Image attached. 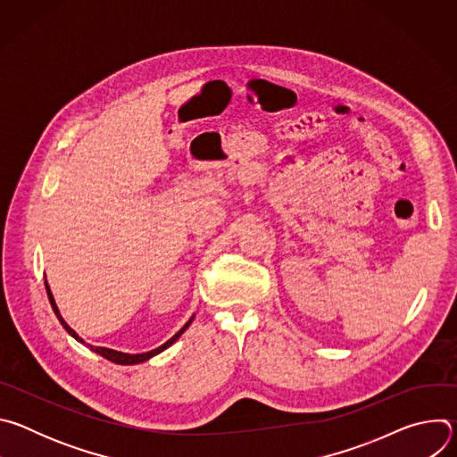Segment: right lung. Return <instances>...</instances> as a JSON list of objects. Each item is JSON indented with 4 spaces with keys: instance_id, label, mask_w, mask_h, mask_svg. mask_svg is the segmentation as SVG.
Wrapping results in <instances>:
<instances>
[{
    "instance_id": "obj_1",
    "label": "right lung",
    "mask_w": 457,
    "mask_h": 457,
    "mask_svg": "<svg viewBox=\"0 0 457 457\" xmlns=\"http://www.w3.org/2000/svg\"><path fill=\"white\" fill-rule=\"evenodd\" d=\"M45 287H46V295H48V300H50V305H52V309H54V312H55V316L59 318V321H61V325L64 329H67V333L71 335V337H74L76 340H79V342H83L79 337H78V333L71 328V325L62 320V316L59 314V309H57V305H55V302H54V296H52V293H50V287H48V284L45 282ZM191 320H193V316L189 318V321L184 325V328L177 333V335H173L166 344H162L161 347H157V349H154V351H150V353H143V354H126V353H119V351H113V349H106V347H92L90 345V349L94 351V353H97V354H101L103 358H106V360H110V361H113V363H119V365H134V363H141V361H146V360H150L152 356H155V354H159V353H162L164 349H168L171 344H175L177 340H179V337L189 328V323H191Z\"/></svg>"
}]
</instances>
